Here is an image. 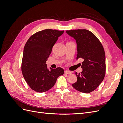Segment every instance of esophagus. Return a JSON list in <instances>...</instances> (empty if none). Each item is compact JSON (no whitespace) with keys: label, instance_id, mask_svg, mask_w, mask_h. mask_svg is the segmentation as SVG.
<instances>
[{"label":"esophagus","instance_id":"obj_1","mask_svg":"<svg viewBox=\"0 0 123 123\" xmlns=\"http://www.w3.org/2000/svg\"><path fill=\"white\" fill-rule=\"evenodd\" d=\"M64 72H65V74H71V73H72V72L70 71H68V70L65 71Z\"/></svg>","mask_w":123,"mask_h":123}]
</instances>
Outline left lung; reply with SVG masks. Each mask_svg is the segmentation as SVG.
Segmentation results:
<instances>
[{"mask_svg":"<svg viewBox=\"0 0 123 123\" xmlns=\"http://www.w3.org/2000/svg\"><path fill=\"white\" fill-rule=\"evenodd\" d=\"M66 33L76 40V59H83L81 73L77 74V81L72 87L80 92L88 93L98 87L105 75L106 57L104 48L98 39L86 29L72 30Z\"/></svg>","mask_w":123,"mask_h":123,"instance_id":"1","label":"left lung"}]
</instances>
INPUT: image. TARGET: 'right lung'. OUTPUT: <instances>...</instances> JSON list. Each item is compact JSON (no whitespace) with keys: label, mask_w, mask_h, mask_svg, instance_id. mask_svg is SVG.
Wrapping results in <instances>:
<instances>
[{"label":"right lung","mask_w":123,"mask_h":123,"mask_svg":"<svg viewBox=\"0 0 123 123\" xmlns=\"http://www.w3.org/2000/svg\"><path fill=\"white\" fill-rule=\"evenodd\" d=\"M64 32L43 30L32 35L25 44L21 71L26 82L36 92L48 91L54 86L57 78L64 73L62 68L49 70L46 64L54 44Z\"/></svg>","instance_id":"add662e5"}]
</instances>
